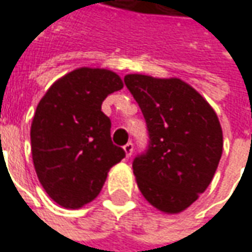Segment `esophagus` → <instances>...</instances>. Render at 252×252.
I'll return each mask as SVG.
<instances>
[{
	"instance_id": "esophagus-1",
	"label": "esophagus",
	"mask_w": 252,
	"mask_h": 252,
	"mask_svg": "<svg viewBox=\"0 0 252 252\" xmlns=\"http://www.w3.org/2000/svg\"><path fill=\"white\" fill-rule=\"evenodd\" d=\"M124 152H126V155L129 158L131 155H132V152H134V144L132 142H128L124 145Z\"/></svg>"
}]
</instances>
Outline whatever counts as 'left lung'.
<instances>
[{
  "label": "left lung",
  "mask_w": 252,
  "mask_h": 252,
  "mask_svg": "<svg viewBox=\"0 0 252 252\" xmlns=\"http://www.w3.org/2000/svg\"><path fill=\"white\" fill-rule=\"evenodd\" d=\"M126 86L147 121L149 147L132 162L142 196L155 209L181 213L207 189L223 154L217 114L181 79L126 74Z\"/></svg>",
  "instance_id": "1"
}]
</instances>
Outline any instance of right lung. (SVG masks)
<instances>
[{
	"label": "right lung",
	"mask_w": 252,
	"mask_h": 252,
	"mask_svg": "<svg viewBox=\"0 0 252 252\" xmlns=\"http://www.w3.org/2000/svg\"><path fill=\"white\" fill-rule=\"evenodd\" d=\"M123 87L114 71L79 67L53 83L39 101L31 126L33 166L62 207L80 209L94 200L108 170L126 157L111 142V121L101 111L105 97Z\"/></svg>",
	"instance_id": "1"
}]
</instances>
